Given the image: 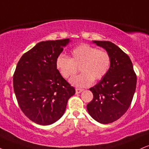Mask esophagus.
I'll return each mask as SVG.
<instances>
[{
	"label": "esophagus",
	"instance_id": "esophagus-1",
	"mask_svg": "<svg viewBox=\"0 0 149 149\" xmlns=\"http://www.w3.org/2000/svg\"><path fill=\"white\" fill-rule=\"evenodd\" d=\"M82 90H83V89H79V88H76V92L77 93V94H79V93L82 92Z\"/></svg>",
	"mask_w": 149,
	"mask_h": 149
}]
</instances>
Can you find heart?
<instances>
[{"label":"heart","mask_w":149,"mask_h":149,"mask_svg":"<svg viewBox=\"0 0 149 149\" xmlns=\"http://www.w3.org/2000/svg\"><path fill=\"white\" fill-rule=\"evenodd\" d=\"M111 58L107 51L88 44H80L71 51L68 57L63 54L57 56L55 66L64 78H69L78 72L82 73L70 80L73 85L84 87L90 85L93 80H100L110 69Z\"/></svg>","instance_id":"obj_1"}]
</instances>
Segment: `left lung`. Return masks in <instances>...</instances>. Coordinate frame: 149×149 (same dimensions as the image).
I'll return each instance as SVG.
<instances>
[{
  "label": "left lung",
  "instance_id": "obj_1",
  "mask_svg": "<svg viewBox=\"0 0 149 149\" xmlns=\"http://www.w3.org/2000/svg\"><path fill=\"white\" fill-rule=\"evenodd\" d=\"M106 50L110 69L101 81L89 90L93 100L87 105L89 114L98 122L107 124L119 119L128 110L135 94L137 76L130 57L108 41H94Z\"/></svg>",
  "mask_w": 149,
  "mask_h": 149
}]
</instances>
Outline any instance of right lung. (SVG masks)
I'll return each instance as SVG.
<instances>
[{
	"instance_id": "1",
	"label": "right lung",
	"mask_w": 149,
	"mask_h": 149,
	"mask_svg": "<svg viewBox=\"0 0 149 149\" xmlns=\"http://www.w3.org/2000/svg\"><path fill=\"white\" fill-rule=\"evenodd\" d=\"M69 39L41 42L22 55L13 75L18 104L28 119L50 125L65 112L74 87L61 76L55 60Z\"/></svg>"
}]
</instances>
